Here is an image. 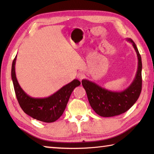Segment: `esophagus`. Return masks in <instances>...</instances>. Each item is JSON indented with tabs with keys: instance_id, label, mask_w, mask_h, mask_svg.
Masks as SVG:
<instances>
[{
	"instance_id": "34e87169",
	"label": "esophagus",
	"mask_w": 154,
	"mask_h": 154,
	"mask_svg": "<svg viewBox=\"0 0 154 154\" xmlns=\"http://www.w3.org/2000/svg\"><path fill=\"white\" fill-rule=\"evenodd\" d=\"M77 79H79V81H82V79H85V75L83 74V73H79L77 75Z\"/></svg>"
}]
</instances>
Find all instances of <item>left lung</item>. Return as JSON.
Returning <instances> with one entry per match:
<instances>
[{
  "mask_svg": "<svg viewBox=\"0 0 154 154\" xmlns=\"http://www.w3.org/2000/svg\"><path fill=\"white\" fill-rule=\"evenodd\" d=\"M126 40L132 44L138 58L135 78L126 89L121 92H112L88 79H83L82 82L91 107L101 117L107 118L125 113L136 103L141 92V57L133 41L128 38Z\"/></svg>",
  "mask_w": 154,
  "mask_h": 154,
  "instance_id": "left-lung-1",
  "label": "left lung"
}]
</instances>
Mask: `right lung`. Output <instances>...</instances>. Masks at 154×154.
<instances>
[{
  "label": "right lung",
  "instance_id": "add662e5",
  "mask_svg": "<svg viewBox=\"0 0 154 154\" xmlns=\"http://www.w3.org/2000/svg\"><path fill=\"white\" fill-rule=\"evenodd\" d=\"M17 55L12 63L11 78L15 95L21 108L28 116L41 122L51 123L56 121L63 114L71 93L81 82L74 79L53 94L45 98H32L20 87L15 75Z\"/></svg>",
  "mask_w": 154,
  "mask_h": 154
}]
</instances>
